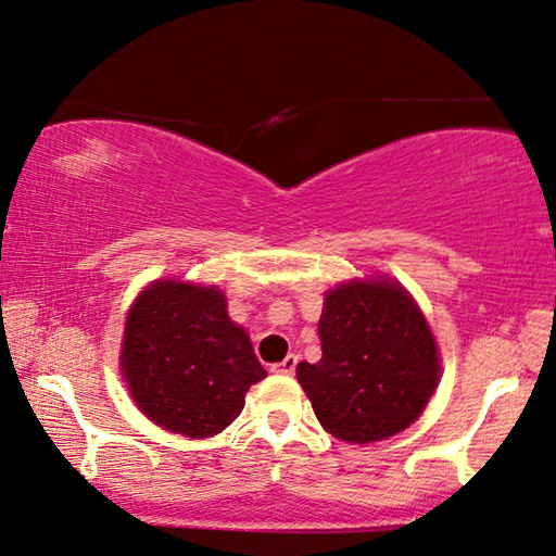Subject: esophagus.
Segmentation results:
<instances>
[{"label": "esophagus", "instance_id": "esophagus-1", "mask_svg": "<svg viewBox=\"0 0 556 556\" xmlns=\"http://www.w3.org/2000/svg\"><path fill=\"white\" fill-rule=\"evenodd\" d=\"M295 367H298V354H288V357H286L283 362L273 364V371H276V375L290 377V375H293V371H295Z\"/></svg>", "mask_w": 556, "mask_h": 556}]
</instances>
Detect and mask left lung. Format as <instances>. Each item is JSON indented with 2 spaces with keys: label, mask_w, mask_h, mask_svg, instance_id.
I'll return each instance as SVG.
<instances>
[{
  "label": "left lung",
  "mask_w": 556,
  "mask_h": 556,
  "mask_svg": "<svg viewBox=\"0 0 556 556\" xmlns=\"http://www.w3.org/2000/svg\"><path fill=\"white\" fill-rule=\"evenodd\" d=\"M317 332L323 359L300 362L295 375L327 433L375 443L424 414L439 387V348L396 280H350L327 290Z\"/></svg>",
  "instance_id": "8db88e82"
}]
</instances>
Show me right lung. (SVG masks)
<instances>
[{
	"label": "right lung",
	"mask_w": 556,
	"mask_h": 556,
	"mask_svg": "<svg viewBox=\"0 0 556 556\" xmlns=\"http://www.w3.org/2000/svg\"><path fill=\"white\" fill-rule=\"evenodd\" d=\"M121 369L140 412L187 439L222 433L266 377L214 286L154 280L125 320Z\"/></svg>",
	"instance_id": "obj_1"
}]
</instances>
